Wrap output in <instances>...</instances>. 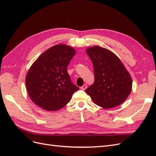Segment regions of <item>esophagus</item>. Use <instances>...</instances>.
Here are the masks:
<instances>
[{
  "mask_svg": "<svg viewBox=\"0 0 156 156\" xmlns=\"http://www.w3.org/2000/svg\"><path fill=\"white\" fill-rule=\"evenodd\" d=\"M87 88V85L86 84H83V85L81 87V88L83 90H85L86 88Z\"/></svg>",
  "mask_w": 156,
  "mask_h": 156,
  "instance_id": "obj_1",
  "label": "esophagus"
}]
</instances>
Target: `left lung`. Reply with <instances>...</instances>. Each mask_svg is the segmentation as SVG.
I'll use <instances>...</instances> for the list:
<instances>
[{"label":"left lung","instance_id":"8db88e82","mask_svg":"<svg viewBox=\"0 0 156 156\" xmlns=\"http://www.w3.org/2000/svg\"><path fill=\"white\" fill-rule=\"evenodd\" d=\"M94 66V82L85 92L98 106L115 107L123 103L131 91L129 73L118 56L100 46L87 50Z\"/></svg>","mask_w":156,"mask_h":156}]
</instances>
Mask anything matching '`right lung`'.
I'll list each match as a JSON object with an SVG mask.
<instances>
[{
  "label": "right lung",
  "mask_w": 156,
  "mask_h": 156,
  "mask_svg": "<svg viewBox=\"0 0 156 156\" xmlns=\"http://www.w3.org/2000/svg\"><path fill=\"white\" fill-rule=\"evenodd\" d=\"M72 47L58 44L45 51L33 63L26 76L32 101L46 111H57L69 102L79 89L72 83L67 66L75 55Z\"/></svg>",
  "instance_id": "right-lung-1"
}]
</instances>
